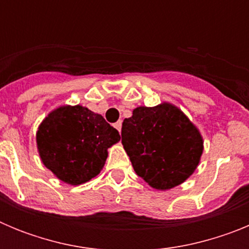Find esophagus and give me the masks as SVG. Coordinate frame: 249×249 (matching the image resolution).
<instances>
[{
	"label": "esophagus",
	"instance_id": "esophagus-1",
	"mask_svg": "<svg viewBox=\"0 0 249 249\" xmlns=\"http://www.w3.org/2000/svg\"><path fill=\"white\" fill-rule=\"evenodd\" d=\"M114 128L117 129V131L121 133V128H122V122H121V121H118V122L114 123Z\"/></svg>",
	"mask_w": 249,
	"mask_h": 249
}]
</instances>
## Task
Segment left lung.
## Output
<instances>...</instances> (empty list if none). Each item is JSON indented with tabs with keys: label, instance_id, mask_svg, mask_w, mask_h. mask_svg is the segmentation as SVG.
Listing matches in <instances>:
<instances>
[{
	"label": "left lung",
	"instance_id": "left-lung-1",
	"mask_svg": "<svg viewBox=\"0 0 249 249\" xmlns=\"http://www.w3.org/2000/svg\"><path fill=\"white\" fill-rule=\"evenodd\" d=\"M121 136L135 172L156 190L186 181L203 152L198 129L169 103L133 109L123 121Z\"/></svg>",
	"mask_w": 249,
	"mask_h": 249
}]
</instances>
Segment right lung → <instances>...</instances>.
Returning <instances> with one entry per match:
<instances>
[{
    "instance_id": "1",
    "label": "right lung",
    "mask_w": 249,
    "mask_h": 249,
    "mask_svg": "<svg viewBox=\"0 0 249 249\" xmlns=\"http://www.w3.org/2000/svg\"><path fill=\"white\" fill-rule=\"evenodd\" d=\"M120 133L101 114L82 106H63L51 112L37 131L43 164L66 183L82 184L103 168L107 149Z\"/></svg>"
}]
</instances>
